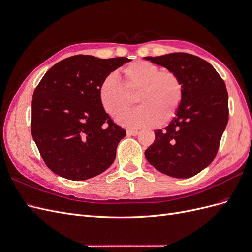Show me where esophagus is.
<instances>
[{
    "mask_svg": "<svg viewBox=\"0 0 252 252\" xmlns=\"http://www.w3.org/2000/svg\"><path fill=\"white\" fill-rule=\"evenodd\" d=\"M126 133H127L128 136H131V135H136L139 133V131L135 130V129H127Z\"/></svg>",
    "mask_w": 252,
    "mask_h": 252,
    "instance_id": "34e87169",
    "label": "esophagus"
}]
</instances>
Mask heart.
<instances>
[{
    "label": "heart",
    "mask_w": 252,
    "mask_h": 252,
    "mask_svg": "<svg viewBox=\"0 0 252 252\" xmlns=\"http://www.w3.org/2000/svg\"><path fill=\"white\" fill-rule=\"evenodd\" d=\"M123 87L113 73L102 80L98 86V101L111 118H118L129 108L132 95L140 106L119 118L129 127H154L165 124L177 114L183 100V84L177 74L147 61H135L123 71Z\"/></svg>",
    "instance_id": "heart-1"
}]
</instances>
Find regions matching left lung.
<instances>
[{"label":"left lung","mask_w":252,"mask_h":252,"mask_svg":"<svg viewBox=\"0 0 252 252\" xmlns=\"http://www.w3.org/2000/svg\"><path fill=\"white\" fill-rule=\"evenodd\" d=\"M144 59L174 72L183 84V100L177 114L164 130L155 131L156 140L145 157L166 175L191 178L217 156L229 114L225 83L212 65L189 53Z\"/></svg>","instance_id":"1"}]
</instances>
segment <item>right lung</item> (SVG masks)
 Here are the masks:
<instances>
[{"mask_svg":"<svg viewBox=\"0 0 252 252\" xmlns=\"http://www.w3.org/2000/svg\"><path fill=\"white\" fill-rule=\"evenodd\" d=\"M130 60L78 55L53 65L32 96V134L48 168L83 181L108 169L126 131L98 101L102 80Z\"/></svg>","mask_w":252,"mask_h":252,"instance_id":"1","label":"right lung"}]
</instances>
